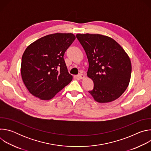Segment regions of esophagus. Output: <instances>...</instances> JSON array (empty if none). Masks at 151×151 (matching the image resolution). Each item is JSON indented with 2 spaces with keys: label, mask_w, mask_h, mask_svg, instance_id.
<instances>
[{
  "label": "esophagus",
  "mask_w": 151,
  "mask_h": 151,
  "mask_svg": "<svg viewBox=\"0 0 151 151\" xmlns=\"http://www.w3.org/2000/svg\"><path fill=\"white\" fill-rule=\"evenodd\" d=\"M78 77L79 79H83V78H85V76H84L83 74H79V75H78Z\"/></svg>",
  "instance_id": "obj_1"
}]
</instances>
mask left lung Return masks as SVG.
Here are the masks:
<instances>
[{"label": "left lung", "instance_id": "left-lung-1", "mask_svg": "<svg viewBox=\"0 0 151 151\" xmlns=\"http://www.w3.org/2000/svg\"><path fill=\"white\" fill-rule=\"evenodd\" d=\"M89 63L87 76L94 82L88 91L99 103L118 99L130 81L132 63L127 54L112 38L99 34H77Z\"/></svg>", "mask_w": 151, "mask_h": 151}]
</instances>
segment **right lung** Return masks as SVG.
Masks as SVG:
<instances>
[{"mask_svg": "<svg viewBox=\"0 0 151 151\" xmlns=\"http://www.w3.org/2000/svg\"><path fill=\"white\" fill-rule=\"evenodd\" d=\"M72 33H57L29 45L22 56L21 74L29 91L41 100H50L72 80L64 55L75 39Z\"/></svg>", "mask_w": 151, "mask_h": 151, "instance_id": "1", "label": "right lung"}]
</instances>
